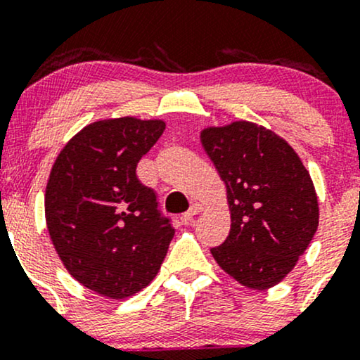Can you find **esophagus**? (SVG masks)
<instances>
[{
  "label": "esophagus",
  "instance_id": "obj_1",
  "mask_svg": "<svg viewBox=\"0 0 360 360\" xmlns=\"http://www.w3.org/2000/svg\"><path fill=\"white\" fill-rule=\"evenodd\" d=\"M200 212H203V205H201V203H198V201H196V203H193V205H191V208H189L188 212L184 213L183 220H184L186 223H189V221L193 220V217H194V214H198V213H200Z\"/></svg>",
  "mask_w": 360,
  "mask_h": 360
}]
</instances>
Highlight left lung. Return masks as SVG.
Here are the masks:
<instances>
[{
  "label": "left lung",
  "instance_id": "8db88e82",
  "mask_svg": "<svg viewBox=\"0 0 360 360\" xmlns=\"http://www.w3.org/2000/svg\"><path fill=\"white\" fill-rule=\"evenodd\" d=\"M201 143L226 186L230 233L212 249L218 266L250 289L281 283L318 229L315 186L298 154L252 122L208 127Z\"/></svg>",
  "mask_w": 360,
  "mask_h": 360
}]
</instances>
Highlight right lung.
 Returning a JSON list of instances; mask_svg holds the SVG:
<instances>
[{"label": "right lung", "instance_id": "right-lung-1", "mask_svg": "<svg viewBox=\"0 0 360 360\" xmlns=\"http://www.w3.org/2000/svg\"><path fill=\"white\" fill-rule=\"evenodd\" d=\"M162 120H100L65 143L45 189L49 235L82 286L125 300L155 278L174 229L157 210L137 164L162 135Z\"/></svg>", "mask_w": 360, "mask_h": 360}]
</instances>
